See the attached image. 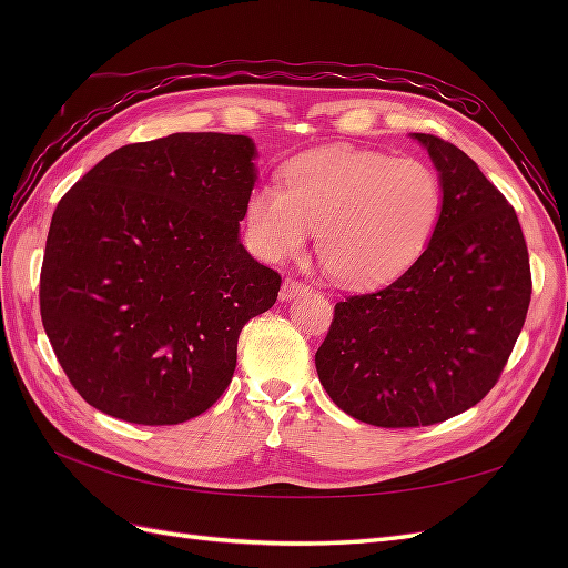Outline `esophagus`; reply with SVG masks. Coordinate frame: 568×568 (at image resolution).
Returning a JSON list of instances; mask_svg holds the SVG:
<instances>
[{
	"label": "esophagus",
	"instance_id": "obj_1",
	"mask_svg": "<svg viewBox=\"0 0 568 568\" xmlns=\"http://www.w3.org/2000/svg\"><path fill=\"white\" fill-rule=\"evenodd\" d=\"M305 291H307V285H305V283L295 281V277H285V281H283V287H281V300H283V303H287V300H293V297H297V295H303Z\"/></svg>",
	"mask_w": 568,
	"mask_h": 568
}]
</instances>
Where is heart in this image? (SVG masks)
Listing matches in <instances>:
<instances>
[{
	"instance_id": "obj_1",
	"label": "heart",
	"mask_w": 568,
	"mask_h": 568,
	"mask_svg": "<svg viewBox=\"0 0 568 568\" xmlns=\"http://www.w3.org/2000/svg\"><path fill=\"white\" fill-rule=\"evenodd\" d=\"M444 190L417 159L327 146L283 168V187L256 185L244 204L248 246L285 261L317 232V256L334 281L381 287L405 275L437 234Z\"/></svg>"
}]
</instances>
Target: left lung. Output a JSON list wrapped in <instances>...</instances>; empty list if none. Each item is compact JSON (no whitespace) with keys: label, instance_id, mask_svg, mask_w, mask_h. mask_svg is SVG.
<instances>
[{"label":"left lung","instance_id":"8db88e82","mask_svg":"<svg viewBox=\"0 0 568 568\" xmlns=\"http://www.w3.org/2000/svg\"><path fill=\"white\" fill-rule=\"evenodd\" d=\"M444 190L437 234L383 291L336 303L320 383L373 427H427L484 400L527 317L532 275L520 222L454 143L413 134Z\"/></svg>","mask_w":568,"mask_h":568}]
</instances>
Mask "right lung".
<instances>
[{"mask_svg": "<svg viewBox=\"0 0 568 568\" xmlns=\"http://www.w3.org/2000/svg\"><path fill=\"white\" fill-rule=\"evenodd\" d=\"M256 143L171 134L106 155L58 202L41 320L84 400L134 425H180L220 400L244 324L281 275L244 248Z\"/></svg>", "mask_w": 568, "mask_h": 568, "instance_id": "1", "label": "right lung"}]
</instances>
